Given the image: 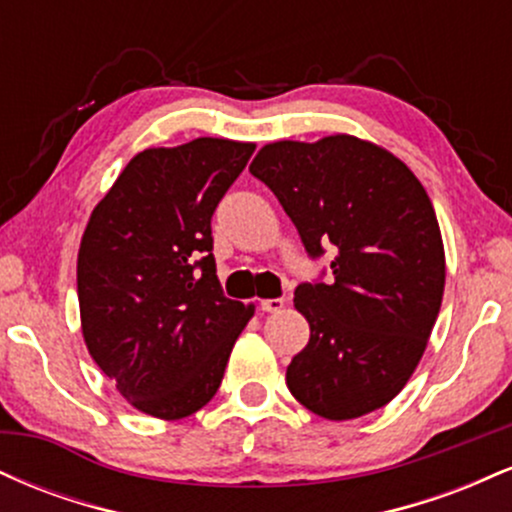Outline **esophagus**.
I'll return each instance as SVG.
<instances>
[{"label": "esophagus", "instance_id": "1", "mask_svg": "<svg viewBox=\"0 0 512 512\" xmlns=\"http://www.w3.org/2000/svg\"><path fill=\"white\" fill-rule=\"evenodd\" d=\"M286 301L284 298H267V301L260 303V308L264 310V313H281L284 310Z\"/></svg>", "mask_w": 512, "mask_h": 512}]
</instances>
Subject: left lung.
I'll use <instances>...</instances> for the list:
<instances>
[{"mask_svg": "<svg viewBox=\"0 0 512 512\" xmlns=\"http://www.w3.org/2000/svg\"><path fill=\"white\" fill-rule=\"evenodd\" d=\"M250 173L310 257L337 250L330 284L293 293L310 342L286 368L291 395L330 421L385 407L419 366L443 303L445 250L424 185L395 154L351 134L272 142Z\"/></svg>", "mask_w": 512, "mask_h": 512, "instance_id": "left-lung-1", "label": "left lung"}]
</instances>
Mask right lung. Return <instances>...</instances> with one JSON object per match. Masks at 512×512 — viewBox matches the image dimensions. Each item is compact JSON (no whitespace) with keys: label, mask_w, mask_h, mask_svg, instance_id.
I'll return each mask as SVG.
<instances>
[{"label":"right lung","mask_w":512,"mask_h":512,"mask_svg":"<svg viewBox=\"0 0 512 512\" xmlns=\"http://www.w3.org/2000/svg\"><path fill=\"white\" fill-rule=\"evenodd\" d=\"M255 151L199 137L144 149L117 175L76 262L88 354L134 409L185 419L219 390L255 305L221 293L211 216Z\"/></svg>","instance_id":"add662e5"}]
</instances>
